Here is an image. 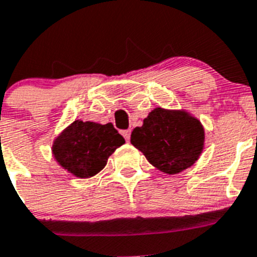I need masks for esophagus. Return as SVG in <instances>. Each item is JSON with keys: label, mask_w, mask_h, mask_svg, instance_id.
Wrapping results in <instances>:
<instances>
[{"label": "esophagus", "mask_w": 257, "mask_h": 257, "mask_svg": "<svg viewBox=\"0 0 257 257\" xmlns=\"http://www.w3.org/2000/svg\"><path fill=\"white\" fill-rule=\"evenodd\" d=\"M122 136H123L126 140H130V135H131V130H123L122 131Z\"/></svg>", "instance_id": "obj_1"}]
</instances>
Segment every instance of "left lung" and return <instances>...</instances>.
<instances>
[{
	"mask_svg": "<svg viewBox=\"0 0 257 257\" xmlns=\"http://www.w3.org/2000/svg\"><path fill=\"white\" fill-rule=\"evenodd\" d=\"M131 144L156 169L175 175L198 161L205 147V128L185 110L156 108L142 127L134 128Z\"/></svg>",
	"mask_w": 257,
	"mask_h": 257,
	"instance_id": "8db88e82",
	"label": "left lung"
}]
</instances>
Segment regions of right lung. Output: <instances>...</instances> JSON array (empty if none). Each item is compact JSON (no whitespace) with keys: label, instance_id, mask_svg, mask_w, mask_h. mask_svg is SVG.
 I'll return each mask as SVG.
<instances>
[{"label":"right lung","instance_id":"1","mask_svg":"<svg viewBox=\"0 0 257 257\" xmlns=\"http://www.w3.org/2000/svg\"><path fill=\"white\" fill-rule=\"evenodd\" d=\"M122 144L124 139L112 123L76 119L54 140L52 154L63 169L76 178L87 179L100 172Z\"/></svg>","mask_w":257,"mask_h":257}]
</instances>
